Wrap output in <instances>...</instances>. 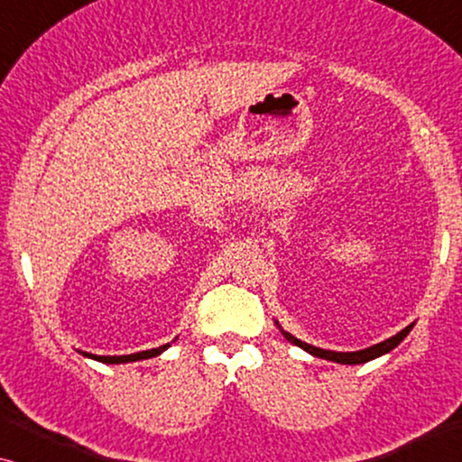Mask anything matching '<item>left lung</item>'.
Returning <instances> with one entry per match:
<instances>
[{
  "instance_id": "obj_1",
  "label": "left lung",
  "mask_w": 462,
  "mask_h": 462,
  "mask_svg": "<svg viewBox=\"0 0 462 462\" xmlns=\"http://www.w3.org/2000/svg\"><path fill=\"white\" fill-rule=\"evenodd\" d=\"M410 330H412V326L403 328V330H402L400 334H395V337H391V338H387V340H383V343H378V345H374V346H368V349H362V351H351V353L326 351V349H319V346H313V345L302 343V340H299L296 337H292V334H290V332H283V330H282V334L290 340V343L296 345V346H300V349L309 351V353H311V356H315V357L330 359V362H337V364H349V365L353 364V365H356V364H365V362H370V359L381 357V356H384V353H389L391 349H395V346L400 345L402 340L408 337V332H410Z\"/></svg>"
}]
</instances>
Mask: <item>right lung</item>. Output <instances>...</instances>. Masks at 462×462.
I'll list each match as a JSON object with an SVG mask.
<instances>
[{
  "label": "right lung",
  "instance_id": "obj_1",
  "mask_svg": "<svg viewBox=\"0 0 462 462\" xmlns=\"http://www.w3.org/2000/svg\"><path fill=\"white\" fill-rule=\"evenodd\" d=\"M168 346H170V345H162V346H157V349H149V351H141V353H132V356H92V353H84V356L98 359V362H103V364H125V362H138V359H149V357L160 356V353L166 351Z\"/></svg>",
  "mask_w": 462,
  "mask_h": 462
}]
</instances>
